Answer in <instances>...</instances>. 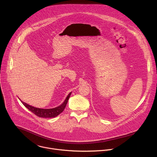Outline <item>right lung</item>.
<instances>
[{
    "label": "right lung",
    "instance_id": "add662e5",
    "mask_svg": "<svg viewBox=\"0 0 157 157\" xmlns=\"http://www.w3.org/2000/svg\"><path fill=\"white\" fill-rule=\"evenodd\" d=\"M71 94V93H70L68 94V96H67L66 99H65L64 102L61 105H59L57 107H55V108H53V109H45L36 108V107H34L33 106L29 105L27 103L24 102L23 101H21V102L29 110H30L32 113H33L36 116L40 117H43V118H52V117H55L58 116L64 110L67 103H68V101L70 97Z\"/></svg>",
    "mask_w": 157,
    "mask_h": 157
}]
</instances>
